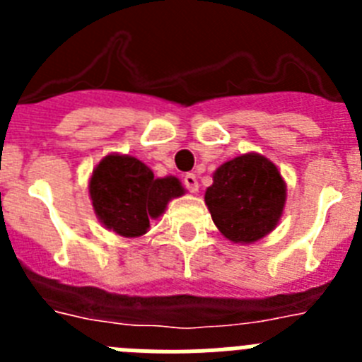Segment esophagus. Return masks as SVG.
Masks as SVG:
<instances>
[{"mask_svg": "<svg viewBox=\"0 0 362 362\" xmlns=\"http://www.w3.org/2000/svg\"><path fill=\"white\" fill-rule=\"evenodd\" d=\"M183 185H185V188H187L188 192H192V194H196V192L199 190V185H197L196 174H192V172H188V174L183 175Z\"/></svg>", "mask_w": 362, "mask_h": 362, "instance_id": "34e87169", "label": "esophagus"}]
</instances>
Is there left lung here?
Returning a JSON list of instances; mask_svg holds the SVG:
<instances>
[{
  "label": "left lung",
  "instance_id": "1",
  "mask_svg": "<svg viewBox=\"0 0 362 362\" xmlns=\"http://www.w3.org/2000/svg\"><path fill=\"white\" fill-rule=\"evenodd\" d=\"M284 196L277 166L263 156L245 153L217 168L204 201L225 238L252 243L276 228Z\"/></svg>",
  "mask_w": 362,
  "mask_h": 362
}]
</instances>
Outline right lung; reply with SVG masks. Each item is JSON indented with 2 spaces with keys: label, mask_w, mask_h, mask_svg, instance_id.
I'll return each mask as SVG.
<instances>
[{
  "label": "right lung",
  "mask_w": 362,
  "mask_h": 362,
  "mask_svg": "<svg viewBox=\"0 0 362 362\" xmlns=\"http://www.w3.org/2000/svg\"><path fill=\"white\" fill-rule=\"evenodd\" d=\"M181 194L177 179H156L148 166L130 156H107L90 179L95 214L107 228L124 238L143 235L150 217L163 214L166 203Z\"/></svg>",
  "instance_id": "right-lung-1"
}]
</instances>
